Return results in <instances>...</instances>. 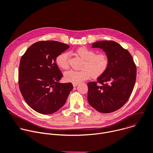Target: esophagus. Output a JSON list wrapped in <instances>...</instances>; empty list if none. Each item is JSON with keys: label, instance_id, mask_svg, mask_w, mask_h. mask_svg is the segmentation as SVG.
Masks as SVG:
<instances>
[{"label": "esophagus", "instance_id": "34e87169", "mask_svg": "<svg viewBox=\"0 0 153 153\" xmlns=\"http://www.w3.org/2000/svg\"><path fill=\"white\" fill-rule=\"evenodd\" d=\"M79 85V84H73V86L75 87H77V85Z\"/></svg>", "mask_w": 153, "mask_h": 153}]
</instances>
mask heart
I'll return each mask as SVG.
<instances>
[{
    "label": "heart",
    "instance_id": "obj_1",
    "mask_svg": "<svg viewBox=\"0 0 153 153\" xmlns=\"http://www.w3.org/2000/svg\"><path fill=\"white\" fill-rule=\"evenodd\" d=\"M78 55L84 60L80 71L69 70L65 73V79L66 81L73 84H79L90 77H98L103 74L108 66L109 59L107 53L104 52H96L87 48H80L76 50ZM70 55L68 52H63L56 58L58 66L63 69H67L69 67Z\"/></svg>",
    "mask_w": 153,
    "mask_h": 153
}]
</instances>
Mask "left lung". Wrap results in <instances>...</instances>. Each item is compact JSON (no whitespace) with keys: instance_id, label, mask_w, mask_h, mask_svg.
<instances>
[{"instance_id":"obj_1","label":"left lung","mask_w":153,"mask_h":153,"mask_svg":"<svg viewBox=\"0 0 153 153\" xmlns=\"http://www.w3.org/2000/svg\"><path fill=\"white\" fill-rule=\"evenodd\" d=\"M92 48L104 51L109 63L97 82L88 83V101L101 113L113 112L129 98L136 80V66L129 51L115 41H97L93 43Z\"/></svg>"}]
</instances>
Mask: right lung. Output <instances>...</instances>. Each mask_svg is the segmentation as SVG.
<instances>
[{
    "mask_svg": "<svg viewBox=\"0 0 153 153\" xmlns=\"http://www.w3.org/2000/svg\"><path fill=\"white\" fill-rule=\"evenodd\" d=\"M69 48L56 41H41L31 45L21 59L20 91L27 104L39 114L57 112L73 88L70 82H59L63 74L55 62L58 55Z\"/></svg>",
    "mask_w": 153,
    "mask_h": 153,
    "instance_id": "obj_1",
    "label": "right lung"
}]
</instances>
